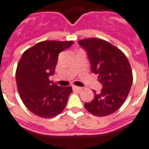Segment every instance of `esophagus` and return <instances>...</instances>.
Wrapping results in <instances>:
<instances>
[{
  "mask_svg": "<svg viewBox=\"0 0 149 149\" xmlns=\"http://www.w3.org/2000/svg\"><path fill=\"white\" fill-rule=\"evenodd\" d=\"M72 88L75 90H77V91H80V90L83 89V87H77V86H72Z\"/></svg>",
  "mask_w": 149,
  "mask_h": 149,
  "instance_id": "1",
  "label": "esophagus"
}]
</instances>
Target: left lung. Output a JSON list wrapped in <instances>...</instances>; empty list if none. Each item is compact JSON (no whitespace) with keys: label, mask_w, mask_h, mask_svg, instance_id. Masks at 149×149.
Listing matches in <instances>:
<instances>
[{"label":"left lung","mask_w":149,"mask_h":149,"mask_svg":"<svg viewBox=\"0 0 149 149\" xmlns=\"http://www.w3.org/2000/svg\"><path fill=\"white\" fill-rule=\"evenodd\" d=\"M87 52L92 72L102 84L100 92L94 91V99L86 102V109L97 116L112 114L120 109L127 97L133 83L130 63L120 49L99 38L78 41Z\"/></svg>","instance_id":"obj_1"}]
</instances>
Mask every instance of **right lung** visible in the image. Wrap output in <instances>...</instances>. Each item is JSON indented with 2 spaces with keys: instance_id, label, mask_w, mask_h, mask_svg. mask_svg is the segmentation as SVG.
I'll use <instances>...</instances> for the list:
<instances>
[{
  "instance_id": "obj_1",
  "label": "right lung",
  "mask_w": 149,
  "mask_h": 149,
  "mask_svg": "<svg viewBox=\"0 0 149 149\" xmlns=\"http://www.w3.org/2000/svg\"><path fill=\"white\" fill-rule=\"evenodd\" d=\"M72 41H42L27 49L17 65V88L26 107L35 115L52 118L63 111L72 92L71 87H59L51 81L60 52Z\"/></svg>"
}]
</instances>
